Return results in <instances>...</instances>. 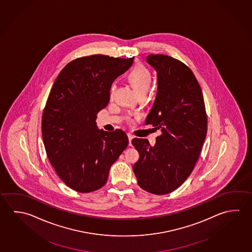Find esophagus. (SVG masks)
<instances>
[{
  "instance_id": "obj_1",
  "label": "esophagus",
  "mask_w": 252,
  "mask_h": 252,
  "mask_svg": "<svg viewBox=\"0 0 252 252\" xmlns=\"http://www.w3.org/2000/svg\"><path fill=\"white\" fill-rule=\"evenodd\" d=\"M128 141H129V146L132 145V140L133 139V136L131 134H127Z\"/></svg>"
}]
</instances>
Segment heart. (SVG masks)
Returning <instances> with one entry per match:
<instances>
[{
    "label": "heart",
    "instance_id": "b5f03b06",
    "mask_svg": "<svg viewBox=\"0 0 252 252\" xmlns=\"http://www.w3.org/2000/svg\"><path fill=\"white\" fill-rule=\"evenodd\" d=\"M128 80L135 89L138 94L148 93L151 84V74L150 71L142 64H138L132 69L128 75ZM115 89V85H112L110 89V95L112 96Z\"/></svg>",
    "mask_w": 252,
    "mask_h": 252
}]
</instances>
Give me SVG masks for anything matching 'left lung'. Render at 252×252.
Here are the masks:
<instances>
[{"label": "left lung", "mask_w": 252, "mask_h": 252, "mask_svg": "<svg viewBox=\"0 0 252 252\" xmlns=\"http://www.w3.org/2000/svg\"><path fill=\"white\" fill-rule=\"evenodd\" d=\"M147 63L157 71L158 92L145 124L162 134L151 146L134 138L140 158L132 170L138 185L155 194L178 189L193 171L207 132L203 94L194 73L181 61L150 54Z\"/></svg>", "instance_id": "1"}]
</instances>
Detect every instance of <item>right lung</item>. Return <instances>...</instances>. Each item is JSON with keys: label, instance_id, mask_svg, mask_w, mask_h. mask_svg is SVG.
Masks as SVG:
<instances>
[{"label": "right lung", "instance_id": "add662e5", "mask_svg": "<svg viewBox=\"0 0 252 252\" xmlns=\"http://www.w3.org/2000/svg\"><path fill=\"white\" fill-rule=\"evenodd\" d=\"M132 62L103 55L78 58L55 80L42 115V139L49 162L71 189H101L127 147L126 132L100 130L95 120L110 101L112 82Z\"/></svg>", "mask_w": 252, "mask_h": 252}]
</instances>
